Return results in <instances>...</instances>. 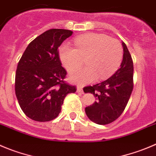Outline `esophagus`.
<instances>
[{
    "label": "esophagus",
    "instance_id": "1",
    "mask_svg": "<svg viewBox=\"0 0 156 156\" xmlns=\"http://www.w3.org/2000/svg\"><path fill=\"white\" fill-rule=\"evenodd\" d=\"M77 92L80 93V94H83V88L81 86H78L77 87Z\"/></svg>",
    "mask_w": 156,
    "mask_h": 156
}]
</instances>
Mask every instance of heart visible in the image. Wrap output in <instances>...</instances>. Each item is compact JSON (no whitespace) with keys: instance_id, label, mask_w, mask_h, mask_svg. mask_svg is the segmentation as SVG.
Segmentation results:
<instances>
[{"instance_id":"heart-1","label":"heart","mask_w":156,"mask_h":156,"mask_svg":"<svg viewBox=\"0 0 156 156\" xmlns=\"http://www.w3.org/2000/svg\"><path fill=\"white\" fill-rule=\"evenodd\" d=\"M75 48L63 44L59 48L62 63L68 71L81 65V58H86V67L77 70L70 75L71 81L79 85L102 80L112 75L120 65L123 49L120 42L104 34L89 33L74 40Z\"/></svg>"}]
</instances>
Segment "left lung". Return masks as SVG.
<instances>
[{
    "instance_id": "8db88e82",
    "label": "left lung",
    "mask_w": 156,
    "mask_h": 156,
    "mask_svg": "<svg viewBox=\"0 0 156 156\" xmlns=\"http://www.w3.org/2000/svg\"><path fill=\"white\" fill-rule=\"evenodd\" d=\"M122 44L123 59L115 73L102 82L83 89L96 98L93 105L85 108L88 118L96 124L107 125L116 120L126 108L133 89V62L126 44Z\"/></svg>"
}]
</instances>
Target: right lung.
<instances>
[{
	"instance_id": "obj_1",
	"label": "right lung",
	"mask_w": 156,
	"mask_h": 156,
	"mask_svg": "<svg viewBox=\"0 0 156 156\" xmlns=\"http://www.w3.org/2000/svg\"><path fill=\"white\" fill-rule=\"evenodd\" d=\"M73 32L50 29L32 41L21 56L15 75V94L19 105L32 120L48 122L58 117L66 95L75 86L65 82L58 48Z\"/></svg>"
}]
</instances>
